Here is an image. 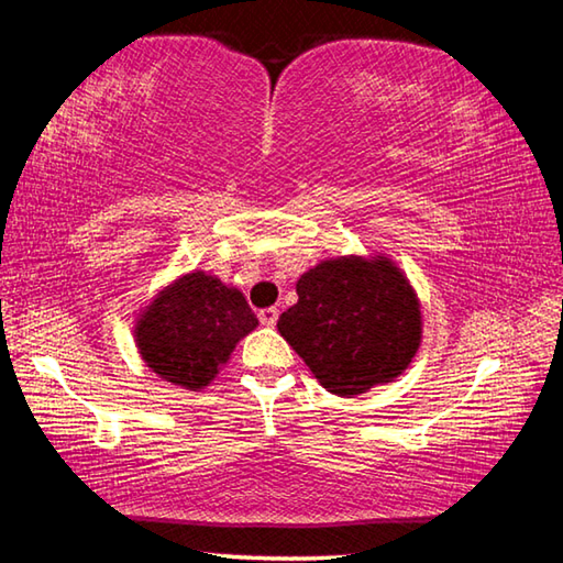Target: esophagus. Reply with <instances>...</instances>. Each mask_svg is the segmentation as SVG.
Here are the masks:
<instances>
[{
    "label": "esophagus",
    "instance_id": "obj_1",
    "mask_svg": "<svg viewBox=\"0 0 563 563\" xmlns=\"http://www.w3.org/2000/svg\"><path fill=\"white\" fill-rule=\"evenodd\" d=\"M278 316H280L278 308H263V310L258 312V320H261V325L273 328L275 322H278Z\"/></svg>",
    "mask_w": 563,
    "mask_h": 563
}]
</instances>
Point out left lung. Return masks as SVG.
Masks as SVG:
<instances>
[{"label":"left lung","mask_w":563,"mask_h":563,"mask_svg":"<svg viewBox=\"0 0 563 563\" xmlns=\"http://www.w3.org/2000/svg\"><path fill=\"white\" fill-rule=\"evenodd\" d=\"M280 335L332 395H362L402 375L422 338L419 300L393 261H322L300 275Z\"/></svg>","instance_id":"obj_1"}]
</instances>
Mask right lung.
I'll list each match as a JSON object with an SVG mask.
<instances>
[{"instance_id": "right-lung-1", "label": "right lung", "mask_w": 563, "mask_h": 563, "mask_svg": "<svg viewBox=\"0 0 563 563\" xmlns=\"http://www.w3.org/2000/svg\"><path fill=\"white\" fill-rule=\"evenodd\" d=\"M258 318L241 290L201 271L158 292L136 322V345L146 365L168 383L203 389Z\"/></svg>"}]
</instances>
